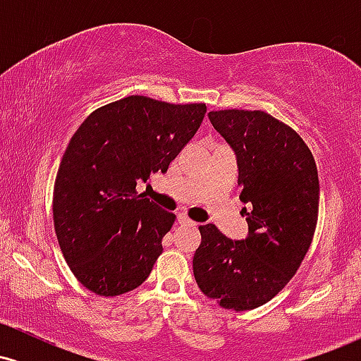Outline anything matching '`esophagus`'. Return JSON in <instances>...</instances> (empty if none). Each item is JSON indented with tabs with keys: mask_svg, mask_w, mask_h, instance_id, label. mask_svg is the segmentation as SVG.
<instances>
[{
	"mask_svg": "<svg viewBox=\"0 0 361 361\" xmlns=\"http://www.w3.org/2000/svg\"><path fill=\"white\" fill-rule=\"evenodd\" d=\"M178 222H180V224H186V226H197V222H193L192 219L186 217L185 214H180V215H178Z\"/></svg>",
	"mask_w": 361,
	"mask_h": 361,
	"instance_id": "obj_1",
	"label": "esophagus"
}]
</instances>
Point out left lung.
<instances>
[{
  "label": "left lung",
  "instance_id": "left-lung-1",
  "mask_svg": "<svg viewBox=\"0 0 361 361\" xmlns=\"http://www.w3.org/2000/svg\"><path fill=\"white\" fill-rule=\"evenodd\" d=\"M210 122L238 156L241 202L250 234L226 238L200 226L193 275L224 309L251 310L271 300L307 255L319 214V178L302 137L261 110L210 111Z\"/></svg>",
  "mask_w": 361,
  "mask_h": 361
}]
</instances>
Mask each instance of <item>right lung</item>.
<instances>
[{"label":"right lung","mask_w":361,"mask_h":361,"mask_svg":"<svg viewBox=\"0 0 361 361\" xmlns=\"http://www.w3.org/2000/svg\"><path fill=\"white\" fill-rule=\"evenodd\" d=\"M205 103L132 94L100 106L74 132L54 183V229L73 275L115 297L142 285L176 215L137 193L197 134Z\"/></svg>","instance_id":"add662e5"}]
</instances>
